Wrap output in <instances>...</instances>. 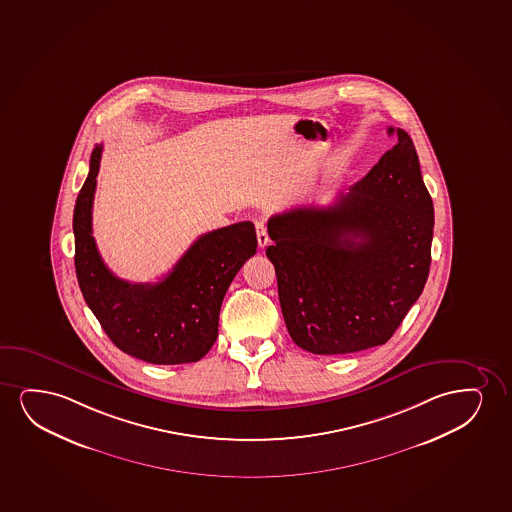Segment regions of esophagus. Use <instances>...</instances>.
<instances>
[{"label":"esophagus","instance_id":"obj_1","mask_svg":"<svg viewBox=\"0 0 512 512\" xmlns=\"http://www.w3.org/2000/svg\"><path fill=\"white\" fill-rule=\"evenodd\" d=\"M255 229H257V241H259L260 248H266L269 245V234H267L266 224L264 222H257Z\"/></svg>","mask_w":512,"mask_h":512}]
</instances>
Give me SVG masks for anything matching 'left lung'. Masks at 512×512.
I'll return each instance as SVG.
<instances>
[{
	"instance_id": "left-lung-1",
	"label": "left lung",
	"mask_w": 512,
	"mask_h": 512,
	"mask_svg": "<svg viewBox=\"0 0 512 512\" xmlns=\"http://www.w3.org/2000/svg\"><path fill=\"white\" fill-rule=\"evenodd\" d=\"M332 206L273 215L267 257L286 328L312 354L382 346L424 290L434 206L410 135Z\"/></svg>"
}]
</instances>
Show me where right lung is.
I'll list each match as a JSON object with an SVG mask.
<instances>
[{
    "mask_svg": "<svg viewBox=\"0 0 512 512\" xmlns=\"http://www.w3.org/2000/svg\"><path fill=\"white\" fill-rule=\"evenodd\" d=\"M102 146L93 149L90 172L73 215L74 267L87 306L114 346L153 365L200 361L219 335L227 288L257 252L252 222L203 234L158 283L116 278L92 236V206Z\"/></svg>",
    "mask_w": 512,
    "mask_h": 512,
    "instance_id": "add662e5",
    "label": "right lung"
}]
</instances>
